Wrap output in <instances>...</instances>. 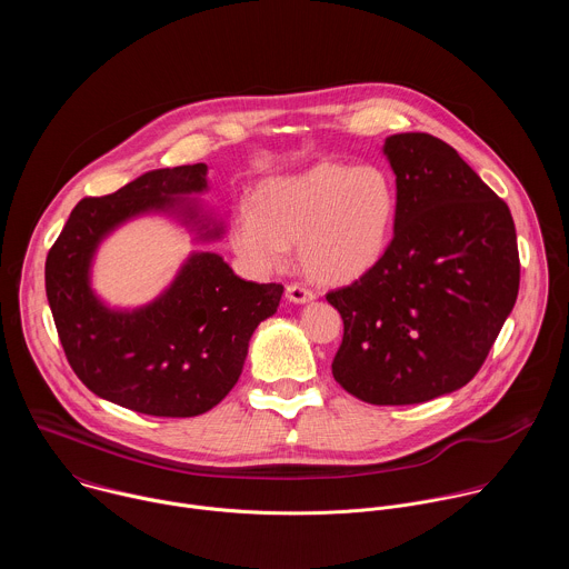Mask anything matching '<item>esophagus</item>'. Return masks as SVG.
<instances>
[{"label": "esophagus", "instance_id": "34e87169", "mask_svg": "<svg viewBox=\"0 0 569 569\" xmlns=\"http://www.w3.org/2000/svg\"><path fill=\"white\" fill-rule=\"evenodd\" d=\"M286 297L292 301V303H308L315 299V292L308 290L306 286H299V283H290L286 288Z\"/></svg>", "mask_w": 569, "mask_h": 569}]
</instances>
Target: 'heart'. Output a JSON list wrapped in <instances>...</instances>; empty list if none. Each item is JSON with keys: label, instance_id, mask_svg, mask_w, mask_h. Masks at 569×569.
<instances>
[{"label": "heart", "instance_id": "1", "mask_svg": "<svg viewBox=\"0 0 569 569\" xmlns=\"http://www.w3.org/2000/svg\"><path fill=\"white\" fill-rule=\"evenodd\" d=\"M398 220L396 182L378 164H317L263 180L252 207L229 222L236 257L254 274L288 266L290 246L319 283L345 286L369 274L387 254Z\"/></svg>", "mask_w": 569, "mask_h": 569}]
</instances>
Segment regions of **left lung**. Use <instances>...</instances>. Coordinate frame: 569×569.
<instances>
[{
	"label": "left lung",
	"mask_w": 569,
	"mask_h": 569,
	"mask_svg": "<svg viewBox=\"0 0 569 569\" xmlns=\"http://www.w3.org/2000/svg\"><path fill=\"white\" fill-rule=\"evenodd\" d=\"M398 220L385 259L327 295L345 321L333 378L371 405L450 393L483 365L520 286L516 224L446 141L385 139Z\"/></svg>",
	"instance_id": "8db88e82"
}]
</instances>
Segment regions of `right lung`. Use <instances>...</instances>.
<instances>
[{"label": "right lung", "instance_id": "obj_1", "mask_svg": "<svg viewBox=\"0 0 569 569\" xmlns=\"http://www.w3.org/2000/svg\"><path fill=\"white\" fill-rule=\"evenodd\" d=\"M207 191V164L157 169L117 193L80 200L44 266L47 299L60 345L97 396L150 417H198L231 391L259 323L279 308L281 283L233 274L216 252H193L173 283L141 308H110L92 290L101 240L143 213H169L200 240L222 224L196 198Z\"/></svg>", "mask_w": 569, "mask_h": 569}]
</instances>
